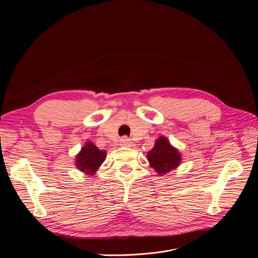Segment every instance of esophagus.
Listing matches in <instances>:
<instances>
[{
	"mask_svg": "<svg viewBox=\"0 0 258 258\" xmlns=\"http://www.w3.org/2000/svg\"><path fill=\"white\" fill-rule=\"evenodd\" d=\"M120 145L124 146V147H131L132 146V142L127 137H123L120 140Z\"/></svg>",
	"mask_w": 258,
	"mask_h": 258,
	"instance_id": "1",
	"label": "esophagus"
}]
</instances>
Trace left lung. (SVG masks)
Masks as SVG:
<instances>
[{"mask_svg":"<svg viewBox=\"0 0 258 258\" xmlns=\"http://www.w3.org/2000/svg\"><path fill=\"white\" fill-rule=\"evenodd\" d=\"M150 166L159 174H166L177 168L182 163V156L178 148L172 146L165 136H160L153 147L147 153Z\"/></svg>","mask_w":258,"mask_h":258,"instance_id":"obj_1","label":"left lung"}]
</instances>
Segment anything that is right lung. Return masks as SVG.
Masks as SVG:
<instances>
[{"mask_svg": "<svg viewBox=\"0 0 258 258\" xmlns=\"http://www.w3.org/2000/svg\"><path fill=\"white\" fill-rule=\"evenodd\" d=\"M105 151L99 150L94 143L88 141L76 155L75 166L81 172L88 175H93L99 169L105 160Z\"/></svg>", "mask_w": 258, "mask_h": 258, "instance_id": "obj_1", "label": "right lung"}]
</instances>
